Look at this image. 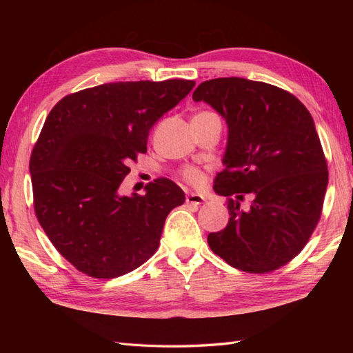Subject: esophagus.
Returning a JSON list of instances; mask_svg holds the SVG:
<instances>
[{"label":"esophagus","instance_id":"1","mask_svg":"<svg viewBox=\"0 0 353 353\" xmlns=\"http://www.w3.org/2000/svg\"><path fill=\"white\" fill-rule=\"evenodd\" d=\"M206 201V199L203 196H200V194H194V192H190L188 196H186V203L188 205H194V206H200L203 205Z\"/></svg>","mask_w":353,"mask_h":353}]
</instances>
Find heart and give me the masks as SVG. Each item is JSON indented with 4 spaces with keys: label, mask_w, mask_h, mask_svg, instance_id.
Segmentation results:
<instances>
[{
    "label": "heart",
    "mask_w": 353,
    "mask_h": 353,
    "mask_svg": "<svg viewBox=\"0 0 353 353\" xmlns=\"http://www.w3.org/2000/svg\"><path fill=\"white\" fill-rule=\"evenodd\" d=\"M182 176H183L185 181L190 182V183H200L201 182V171L197 170V168H194V167L185 168L182 171Z\"/></svg>",
    "instance_id": "heart-1"
}]
</instances>
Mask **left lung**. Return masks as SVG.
Instances as JSON below:
<instances>
[{
	"label": "left lung",
	"mask_w": 353,
	"mask_h": 353,
	"mask_svg": "<svg viewBox=\"0 0 353 353\" xmlns=\"http://www.w3.org/2000/svg\"><path fill=\"white\" fill-rule=\"evenodd\" d=\"M192 100L211 104L229 129L214 191L229 199L230 219L208 235L209 247L241 272L281 268L308 243L326 194L327 163L311 114L283 89L241 77L203 81ZM245 195L249 208L241 206Z\"/></svg>",
	"instance_id": "8db88e82"
}]
</instances>
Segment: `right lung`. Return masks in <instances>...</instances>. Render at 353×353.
I'll return each instance as SVG.
<instances>
[{
	"instance_id": "obj_1",
	"label": "right lung",
	"mask_w": 353,
	"mask_h": 353,
	"mask_svg": "<svg viewBox=\"0 0 353 353\" xmlns=\"http://www.w3.org/2000/svg\"><path fill=\"white\" fill-rule=\"evenodd\" d=\"M194 80L118 81L63 97L51 109L30 157L34 212L79 272L112 279L133 272L159 247L165 219L183 205L170 179L145 196H121L129 163L147 152L148 132L183 100Z\"/></svg>"
}]
</instances>
